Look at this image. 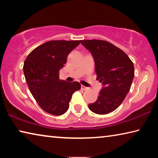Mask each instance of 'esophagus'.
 Listing matches in <instances>:
<instances>
[{"label": "esophagus", "mask_w": 158, "mask_h": 158, "mask_svg": "<svg viewBox=\"0 0 158 158\" xmlns=\"http://www.w3.org/2000/svg\"><path fill=\"white\" fill-rule=\"evenodd\" d=\"M81 89H82V90H87L88 89V88L87 87H85V86H84V85H81Z\"/></svg>", "instance_id": "obj_1"}]
</instances>
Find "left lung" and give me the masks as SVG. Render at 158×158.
Returning a JSON list of instances; mask_svg holds the SVG:
<instances>
[{"label":"left lung","mask_w":158,"mask_h":158,"mask_svg":"<svg viewBox=\"0 0 158 158\" xmlns=\"http://www.w3.org/2000/svg\"><path fill=\"white\" fill-rule=\"evenodd\" d=\"M80 42L91 53L97 80L103 85L98 100L89 104V107L98 114L110 113L121 105L129 92L135 75L133 63L123 51L109 42L98 40Z\"/></svg>","instance_id":"8db88e82"}]
</instances>
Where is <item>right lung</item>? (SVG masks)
<instances>
[{"instance_id":"right-lung-1","label":"right lung","mask_w":158,"mask_h":158,"mask_svg":"<svg viewBox=\"0 0 158 158\" xmlns=\"http://www.w3.org/2000/svg\"><path fill=\"white\" fill-rule=\"evenodd\" d=\"M79 44V40L47 42L32 51L24 61L23 73L29 90L39 106L50 114H65L72 95L81 89L79 82L59 79L68 54Z\"/></svg>"}]
</instances>
